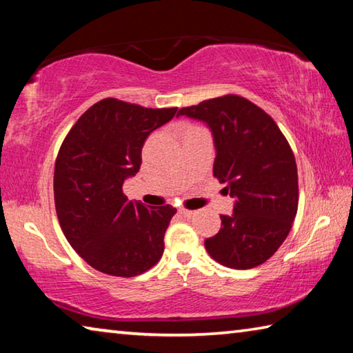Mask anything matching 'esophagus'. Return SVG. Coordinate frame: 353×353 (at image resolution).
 <instances>
[{
	"mask_svg": "<svg viewBox=\"0 0 353 353\" xmlns=\"http://www.w3.org/2000/svg\"><path fill=\"white\" fill-rule=\"evenodd\" d=\"M179 214H181L182 218H185V219H188V218H191L194 214V212L193 210H179Z\"/></svg>",
	"mask_w": 353,
	"mask_h": 353,
	"instance_id": "34e87169",
	"label": "esophagus"
}]
</instances>
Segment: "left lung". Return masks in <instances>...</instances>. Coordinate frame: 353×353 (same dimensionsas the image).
Here are the masks:
<instances>
[{"instance_id":"obj_1","label":"left lung","mask_w":353,"mask_h":353,"mask_svg":"<svg viewBox=\"0 0 353 353\" xmlns=\"http://www.w3.org/2000/svg\"><path fill=\"white\" fill-rule=\"evenodd\" d=\"M177 115L210 128L213 176L235 199L234 214H221L223 227L205 240L208 255L232 270L261 265L282 246L297 213V166L288 140L265 110L238 94L183 107Z\"/></svg>"}]
</instances>
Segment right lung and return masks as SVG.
<instances>
[{
  "label": "right lung",
  "instance_id": "obj_1",
  "mask_svg": "<svg viewBox=\"0 0 353 353\" xmlns=\"http://www.w3.org/2000/svg\"><path fill=\"white\" fill-rule=\"evenodd\" d=\"M176 112L105 98L65 137L54 168L56 213L71 248L94 270L134 277L162 259L177 210L129 201L123 183L139 172L148 135Z\"/></svg>",
  "mask_w": 353,
  "mask_h": 353
}]
</instances>
